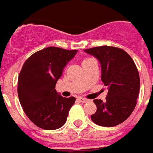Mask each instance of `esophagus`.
I'll return each mask as SVG.
<instances>
[{"label":"esophagus","mask_w":153,"mask_h":153,"mask_svg":"<svg viewBox=\"0 0 153 153\" xmlns=\"http://www.w3.org/2000/svg\"><path fill=\"white\" fill-rule=\"evenodd\" d=\"M78 100L80 102L82 103H86L88 102V100L86 99V98H84V97H78Z\"/></svg>","instance_id":"esophagus-1"}]
</instances>
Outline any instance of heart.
Masks as SVG:
<instances>
[{
	"label": "heart",
	"mask_w": 153,
	"mask_h": 153,
	"mask_svg": "<svg viewBox=\"0 0 153 153\" xmlns=\"http://www.w3.org/2000/svg\"><path fill=\"white\" fill-rule=\"evenodd\" d=\"M92 60V59H89V58H88V59H85V60H83V62H86V61H88V60Z\"/></svg>",
	"instance_id": "1"
}]
</instances>
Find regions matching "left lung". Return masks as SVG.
<instances>
[{"label": "left lung", "instance_id": "1", "mask_svg": "<svg viewBox=\"0 0 153 153\" xmlns=\"http://www.w3.org/2000/svg\"><path fill=\"white\" fill-rule=\"evenodd\" d=\"M101 64L102 81L108 87L106 102L95 99L97 111L91 115L95 124L113 127L127 120L134 110L140 79L134 60L126 51L114 47L102 46L84 50Z\"/></svg>", "mask_w": 153, "mask_h": 153}]
</instances>
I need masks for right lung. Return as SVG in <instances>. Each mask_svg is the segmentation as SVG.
Listing matches in <instances>:
<instances>
[{"label": "right lung", "instance_id": "right-lung-1", "mask_svg": "<svg viewBox=\"0 0 153 153\" xmlns=\"http://www.w3.org/2000/svg\"><path fill=\"white\" fill-rule=\"evenodd\" d=\"M78 52L50 47L27 59L18 79V95L24 111L35 125L47 130L62 127L75 97H63L56 90L64 68Z\"/></svg>", "mask_w": 153, "mask_h": 153}]
</instances>
